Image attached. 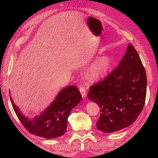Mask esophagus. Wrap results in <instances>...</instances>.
I'll return each mask as SVG.
<instances>
[{
  "label": "esophagus",
  "instance_id": "obj_1",
  "mask_svg": "<svg viewBox=\"0 0 158 158\" xmlns=\"http://www.w3.org/2000/svg\"><path fill=\"white\" fill-rule=\"evenodd\" d=\"M80 92L81 95H82V97L84 98L85 96H86V91H85V88L83 86V85H81L80 87Z\"/></svg>",
  "mask_w": 158,
  "mask_h": 158
}]
</instances>
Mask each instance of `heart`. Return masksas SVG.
Returning <instances> with one entry per match:
<instances>
[{
    "label": "heart",
    "mask_w": 158,
    "mask_h": 158,
    "mask_svg": "<svg viewBox=\"0 0 158 158\" xmlns=\"http://www.w3.org/2000/svg\"><path fill=\"white\" fill-rule=\"evenodd\" d=\"M111 64L109 57L105 56L95 62L88 69V76L92 80L100 78L106 74Z\"/></svg>",
    "instance_id": "1"
}]
</instances>
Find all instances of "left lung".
Wrapping results in <instances>:
<instances>
[{"label":"left lung","instance_id":"8db88e82","mask_svg":"<svg viewBox=\"0 0 158 158\" xmlns=\"http://www.w3.org/2000/svg\"><path fill=\"white\" fill-rule=\"evenodd\" d=\"M146 71L137 51L129 44L119 64L106 78L89 88L88 96L100 108L98 130L111 133L131 125L144 107Z\"/></svg>","mask_w":158,"mask_h":158}]
</instances>
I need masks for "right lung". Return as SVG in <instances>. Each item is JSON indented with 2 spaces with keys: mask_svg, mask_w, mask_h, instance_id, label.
<instances>
[{
  "mask_svg": "<svg viewBox=\"0 0 158 158\" xmlns=\"http://www.w3.org/2000/svg\"><path fill=\"white\" fill-rule=\"evenodd\" d=\"M10 99L14 111L23 126L33 135L50 139L60 136L66 132L70 111L80 103L82 95L74 85L63 88L50 106L40 115L33 118L23 115L14 103L11 95Z\"/></svg>",
  "mask_w": 158,
  "mask_h": 158,
  "instance_id": "obj_1",
  "label": "right lung"
}]
</instances>
